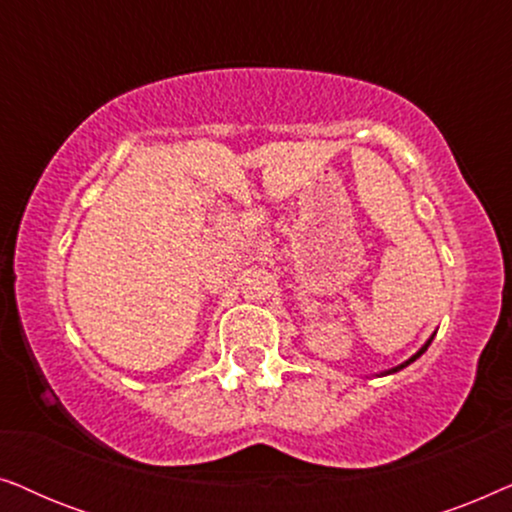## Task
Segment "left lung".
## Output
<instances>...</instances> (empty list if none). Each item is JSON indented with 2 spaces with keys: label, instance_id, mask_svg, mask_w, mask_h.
<instances>
[{
  "label": "left lung",
  "instance_id": "1",
  "mask_svg": "<svg viewBox=\"0 0 512 512\" xmlns=\"http://www.w3.org/2000/svg\"><path fill=\"white\" fill-rule=\"evenodd\" d=\"M431 340H433V338H429V342H426V345H424L422 349H419V352H417L415 356H410V359H408V361H405V363H401V366H398V368H394V370H389V373H396V370H401V368H405V366H410V363H412V361H417V359H419V356H422V354L426 352V349H429V345H431Z\"/></svg>",
  "mask_w": 512,
  "mask_h": 512
}]
</instances>
